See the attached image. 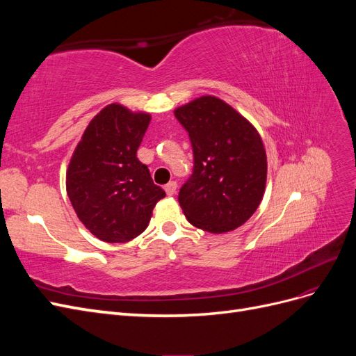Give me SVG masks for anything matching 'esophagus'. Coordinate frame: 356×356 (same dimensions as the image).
I'll use <instances>...</instances> for the list:
<instances>
[{
  "label": "esophagus",
  "mask_w": 356,
  "mask_h": 356,
  "mask_svg": "<svg viewBox=\"0 0 356 356\" xmlns=\"http://www.w3.org/2000/svg\"><path fill=\"white\" fill-rule=\"evenodd\" d=\"M165 191H166L168 196H174L175 191H177V182L175 181H170L169 184L165 186Z\"/></svg>",
  "instance_id": "esophagus-1"
}]
</instances>
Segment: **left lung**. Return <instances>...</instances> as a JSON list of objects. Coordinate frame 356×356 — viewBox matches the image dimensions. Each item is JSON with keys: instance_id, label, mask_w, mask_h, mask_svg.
Returning <instances> with one entry per match:
<instances>
[{"instance_id": "obj_1", "label": "left lung", "mask_w": 356, "mask_h": 356, "mask_svg": "<svg viewBox=\"0 0 356 356\" xmlns=\"http://www.w3.org/2000/svg\"><path fill=\"white\" fill-rule=\"evenodd\" d=\"M188 132L195 168L179 204L197 229L221 234L241 227L261 203L267 157L257 129L232 105L204 95L175 108Z\"/></svg>"}]
</instances>
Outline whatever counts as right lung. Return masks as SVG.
I'll return each mask as SVG.
<instances>
[{"label": "right lung", "mask_w": 356, "mask_h": 356, "mask_svg": "<svg viewBox=\"0 0 356 356\" xmlns=\"http://www.w3.org/2000/svg\"><path fill=\"white\" fill-rule=\"evenodd\" d=\"M148 113L110 104L96 114L67 169V193L79 220L96 238L124 243L141 234L166 193L136 157Z\"/></svg>", "instance_id": "1"}]
</instances>
